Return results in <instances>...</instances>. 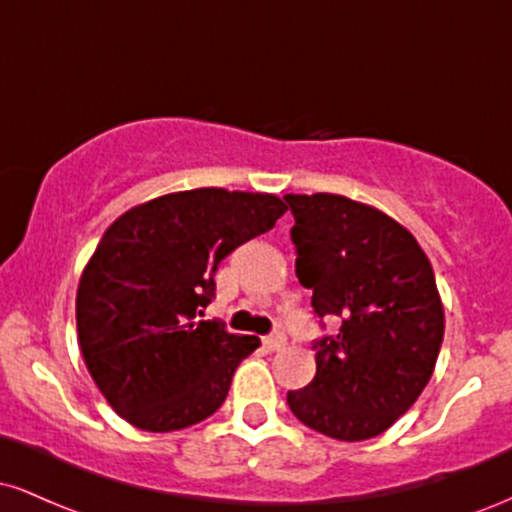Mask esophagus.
<instances>
[{
	"label": "esophagus",
	"mask_w": 512,
	"mask_h": 512,
	"mask_svg": "<svg viewBox=\"0 0 512 512\" xmlns=\"http://www.w3.org/2000/svg\"><path fill=\"white\" fill-rule=\"evenodd\" d=\"M284 344H286L284 334H272V337H264V339H262L264 351H269V354H272V351H279Z\"/></svg>",
	"instance_id": "obj_1"
}]
</instances>
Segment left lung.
<instances>
[{"label": "left lung", "instance_id": "obj_1", "mask_svg": "<svg viewBox=\"0 0 512 512\" xmlns=\"http://www.w3.org/2000/svg\"><path fill=\"white\" fill-rule=\"evenodd\" d=\"M296 226V276L320 317L339 320L315 342V378L289 392L298 421L337 440L387 431L419 399L445 334L426 252L385 211L330 192L286 195Z\"/></svg>", "mask_w": 512, "mask_h": 512}]
</instances>
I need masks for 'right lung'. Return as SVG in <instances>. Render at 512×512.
<instances>
[{
	"label": "right lung",
	"instance_id": "1",
	"mask_svg": "<svg viewBox=\"0 0 512 512\" xmlns=\"http://www.w3.org/2000/svg\"><path fill=\"white\" fill-rule=\"evenodd\" d=\"M284 211L267 192L197 187L149 199L110 223L81 272L76 332L93 383L127 424L180 431L221 407L260 339L199 315L223 257L267 233Z\"/></svg>",
	"mask_w": 512,
	"mask_h": 512
}]
</instances>
